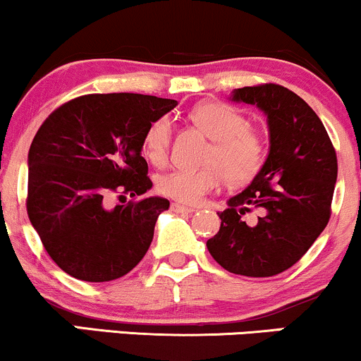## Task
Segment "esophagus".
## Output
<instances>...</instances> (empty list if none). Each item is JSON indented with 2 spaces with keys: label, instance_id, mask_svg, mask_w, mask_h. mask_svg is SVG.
Wrapping results in <instances>:
<instances>
[{
  "label": "esophagus",
  "instance_id": "1",
  "mask_svg": "<svg viewBox=\"0 0 361 361\" xmlns=\"http://www.w3.org/2000/svg\"><path fill=\"white\" fill-rule=\"evenodd\" d=\"M171 210L176 214H192L195 212V209H190V207H185L181 204H171Z\"/></svg>",
  "mask_w": 361,
  "mask_h": 361
}]
</instances>
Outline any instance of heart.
Masks as SVG:
<instances>
[{
  "instance_id": "1",
  "label": "heart",
  "mask_w": 361,
  "mask_h": 361,
  "mask_svg": "<svg viewBox=\"0 0 361 361\" xmlns=\"http://www.w3.org/2000/svg\"><path fill=\"white\" fill-rule=\"evenodd\" d=\"M198 130L212 139L202 169H173L157 178L156 188L164 197L181 204H200L207 195L221 190L224 181L239 185L251 180L263 163L264 146L259 132L247 126V118L234 106L221 102H205L190 111ZM173 123L159 117L144 134L142 151L147 161L163 166L171 146Z\"/></svg>"
}]
</instances>
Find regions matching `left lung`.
Returning a JSON list of instances; mask_svg holds the SVG:
<instances>
[{"label": "left lung", "mask_w": 361, "mask_h": 361, "mask_svg": "<svg viewBox=\"0 0 361 361\" xmlns=\"http://www.w3.org/2000/svg\"><path fill=\"white\" fill-rule=\"evenodd\" d=\"M231 100L267 115L270 151L258 175L219 214L221 229L207 247L235 275H279L307 252L329 222L336 151L316 111L283 86H244ZM251 209L259 210V221L246 224L243 215Z\"/></svg>", "instance_id": "1"}]
</instances>
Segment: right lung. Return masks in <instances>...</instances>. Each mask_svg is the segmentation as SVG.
I'll return each instance as SVG.
<instances>
[{"instance_id": "right-lung-1", "label": "right lung", "mask_w": 361, "mask_h": 361, "mask_svg": "<svg viewBox=\"0 0 361 361\" xmlns=\"http://www.w3.org/2000/svg\"><path fill=\"white\" fill-rule=\"evenodd\" d=\"M176 100L137 93L85 94L54 110L28 151L27 212L45 251L68 275L110 281L127 275L151 246L169 202L144 197L106 207L110 192L152 188L144 134Z\"/></svg>"}]
</instances>
